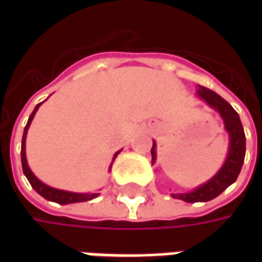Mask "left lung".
I'll return each instance as SVG.
<instances>
[{"mask_svg":"<svg viewBox=\"0 0 262 262\" xmlns=\"http://www.w3.org/2000/svg\"><path fill=\"white\" fill-rule=\"evenodd\" d=\"M198 95L222 115V118L225 120L226 130L229 132V136H230V150H229V156H227L225 165L220 168L219 172L210 181L206 182L202 187L193 189L192 192L172 193V198L191 203L208 202V201H212L213 198L219 196L226 188L237 180V177L242 171L243 163H244V156H246V135L243 130L238 114L231 108L230 103L226 102L223 98L217 95L216 92L210 91L209 88L199 85ZM151 156H153L154 161L156 160V144L154 143L151 147Z\"/></svg>","mask_w":262,"mask_h":262,"instance_id":"obj_1","label":"left lung"}]
</instances>
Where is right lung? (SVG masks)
Listing matches in <instances>:
<instances>
[{"label":"right lung","mask_w":262,"mask_h":262,"mask_svg":"<svg viewBox=\"0 0 262 262\" xmlns=\"http://www.w3.org/2000/svg\"><path fill=\"white\" fill-rule=\"evenodd\" d=\"M42 105V102L37 103L35 111L32 112L31 116H29V120L25 126V130H24V137H22V148H20V160H22V170H24V174L28 178V181L31 182L32 188L36 191L39 195H42L45 199L48 201H53L56 203H60V205H67V203H74V202H85V201H91L94 198L98 196V193H74V192H67V191H60V189H54V188H50L48 185H45L42 181H39L36 177L33 176V172L31 171V168L28 167V161H26L25 156V140H26V133H28V129L31 126V122L33 119V116L36 114V111L39 109V106ZM119 153V151H118ZM118 153L115 154V157L118 156Z\"/></svg>","instance_id":"obj_1"}]
</instances>
